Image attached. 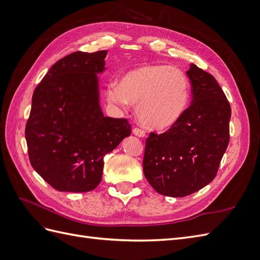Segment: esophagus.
<instances>
[{
  "label": "esophagus",
  "mask_w": 260,
  "mask_h": 260,
  "mask_svg": "<svg viewBox=\"0 0 260 260\" xmlns=\"http://www.w3.org/2000/svg\"><path fill=\"white\" fill-rule=\"evenodd\" d=\"M132 133H133V135H135V136L139 137V138L145 137V131L142 130V129H140V128H135V129L132 130Z\"/></svg>",
  "instance_id": "34e87169"
}]
</instances>
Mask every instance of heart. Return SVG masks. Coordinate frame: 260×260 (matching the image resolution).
I'll use <instances>...</instances> for the list:
<instances>
[{
	"label": "heart",
	"instance_id": "b5f03b06",
	"mask_svg": "<svg viewBox=\"0 0 260 260\" xmlns=\"http://www.w3.org/2000/svg\"><path fill=\"white\" fill-rule=\"evenodd\" d=\"M107 98L115 105L138 104L139 120L153 130H166L185 114L191 84L180 68L164 64H144L124 73L119 83H112Z\"/></svg>",
	"mask_w": 260,
	"mask_h": 260
}]
</instances>
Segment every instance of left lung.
Returning <instances> with one entry per match:
<instances>
[{
	"instance_id": "obj_1",
	"label": "left lung",
	"mask_w": 260,
	"mask_h": 260,
	"mask_svg": "<svg viewBox=\"0 0 260 260\" xmlns=\"http://www.w3.org/2000/svg\"><path fill=\"white\" fill-rule=\"evenodd\" d=\"M192 102L183 117L166 132L149 133L143 171L156 192L184 198L216 177L229 144L231 107L216 79L191 64Z\"/></svg>"
}]
</instances>
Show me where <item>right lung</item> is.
Masks as SVG:
<instances>
[{
  "instance_id": "right-lung-1",
  "label": "right lung",
  "mask_w": 260,
  "mask_h": 260,
  "mask_svg": "<svg viewBox=\"0 0 260 260\" xmlns=\"http://www.w3.org/2000/svg\"><path fill=\"white\" fill-rule=\"evenodd\" d=\"M107 51L75 52L51 67L32 95L26 124L31 166L55 190L89 192L102 180L104 156L130 136L124 118L105 117L98 74Z\"/></svg>"
}]
</instances>
